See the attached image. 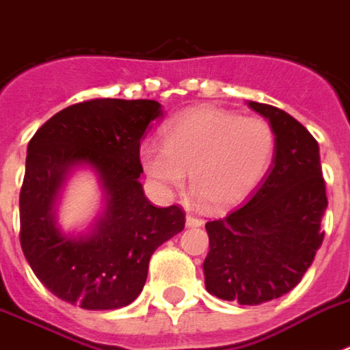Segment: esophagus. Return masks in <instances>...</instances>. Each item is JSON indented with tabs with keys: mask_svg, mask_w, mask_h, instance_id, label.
<instances>
[{
	"mask_svg": "<svg viewBox=\"0 0 350 350\" xmlns=\"http://www.w3.org/2000/svg\"><path fill=\"white\" fill-rule=\"evenodd\" d=\"M203 219L196 218V216H192V214H187V227H191V229H196V227H202Z\"/></svg>",
	"mask_w": 350,
	"mask_h": 350,
	"instance_id": "34e87169",
	"label": "esophagus"
}]
</instances>
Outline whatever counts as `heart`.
<instances>
[{
	"mask_svg": "<svg viewBox=\"0 0 350 350\" xmlns=\"http://www.w3.org/2000/svg\"><path fill=\"white\" fill-rule=\"evenodd\" d=\"M274 152L276 134L263 118L198 107L165 126L163 143H143L139 163L150 180L170 189L183 185L189 170L200 198L232 207L258 189Z\"/></svg>",
	"mask_w": 350,
	"mask_h": 350,
	"instance_id": "b5f03b06",
	"label": "heart"
}]
</instances>
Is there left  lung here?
I'll list each match as a JSON object with an SVG mask.
<instances>
[{"label":"left lung","mask_w":350,"mask_h":350,"mask_svg":"<svg viewBox=\"0 0 350 350\" xmlns=\"http://www.w3.org/2000/svg\"><path fill=\"white\" fill-rule=\"evenodd\" d=\"M276 134L272 167L241 207L205 225V287L216 298L260 305L293 291L321 247L327 208L320 147L282 109L249 101Z\"/></svg>","instance_id":"8db88e82"}]
</instances>
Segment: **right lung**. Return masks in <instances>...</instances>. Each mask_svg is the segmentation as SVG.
I'll use <instances>...</instances> for the list:
<instances>
[{
	"label": "right lung",
	"instance_id": "right-lung-1",
	"mask_svg": "<svg viewBox=\"0 0 350 350\" xmlns=\"http://www.w3.org/2000/svg\"><path fill=\"white\" fill-rule=\"evenodd\" d=\"M161 116L154 100H89L54 114L29 142L19 241L38 280L63 301L87 310L132 304L154 250L185 227L178 205L154 207L139 183V142ZM81 164L98 174L106 208L90 233L72 237L57 225L55 202Z\"/></svg>",
	"mask_w": 350,
	"mask_h": 350
}]
</instances>
